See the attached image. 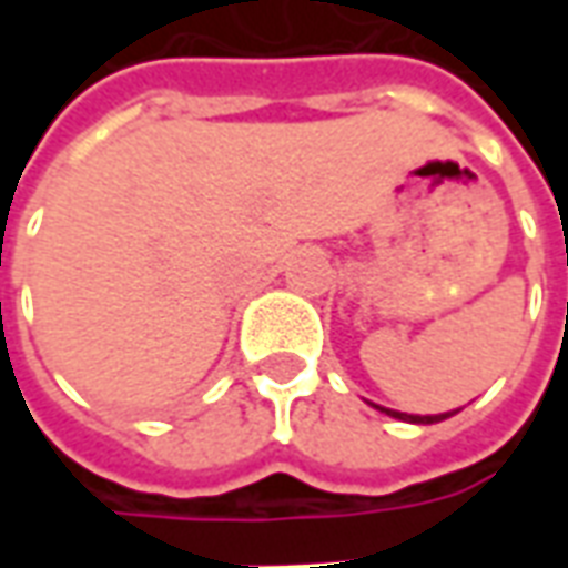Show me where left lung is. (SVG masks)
Instances as JSON below:
<instances>
[{
  "label": "left lung",
  "mask_w": 568,
  "mask_h": 568,
  "mask_svg": "<svg viewBox=\"0 0 568 568\" xmlns=\"http://www.w3.org/2000/svg\"><path fill=\"white\" fill-rule=\"evenodd\" d=\"M383 410H386V407H383ZM386 414L395 419H410V423H440V419L453 417L456 410H453V414H438V417H410V414H398V410H386Z\"/></svg>",
  "instance_id": "8db88e82"
}]
</instances>
